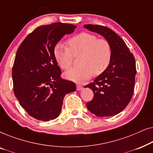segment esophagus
I'll return each instance as SVG.
<instances>
[{
	"label": "esophagus",
	"mask_w": 153,
	"mask_h": 153,
	"mask_svg": "<svg viewBox=\"0 0 153 153\" xmlns=\"http://www.w3.org/2000/svg\"><path fill=\"white\" fill-rule=\"evenodd\" d=\"M82 88H83L82 85H76V90H77V91H81V90H82Z\"/></svg>",
	"instance_id": "esophagus-1"
}]
</instances>
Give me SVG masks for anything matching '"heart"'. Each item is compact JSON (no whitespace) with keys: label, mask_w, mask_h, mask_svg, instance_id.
<instances>
[{"label":"heart","mask_w":153,"mask_h":153,"mask_svg":"<svg viewBox=\"0 0 153 153\" xmlns=\"http://www.w3.org/2000/svg\"><path fill=\"white\" fill-rule=\"evenodd\" d=\"M69 48L58 44L54 56L59 66L66 70L72 63L74 56H79V66L73 67L65 73L68 79L76 83H83L91 78L93 73L102 74L109 65L111 47L104 39H97L95 35L81 33L68 40Z\"/></svg>","instance_id":"heart-1"}]
</instances>
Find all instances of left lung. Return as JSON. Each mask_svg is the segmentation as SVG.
Instances as JSON below:
<instances>
[{
	"mask_svg": "<svg viewBox=\"0 0 153 153\" xmlns=\"http://www.w3.org/2000/svg\"><path fill=\"white\" fill-rule=\"evenodd\" d=\"M83 27L101 35L111 47L109 65L93 83L84 87L94 93L87 108L98 117L115 116L126 107L133 95L137 73L134 57L124 40L110 28L93 24Z\"/></svg>",
	"mask_w": 153,
	"mask_h": 153,
	"instance_id": "1",
	"label": "left lung"
}]
</instances>
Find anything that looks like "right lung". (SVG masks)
<instances>
[{
  "instance_id": "1",
  "label": "right lung",
  "mask_w": 153,
  "mask_h": 153,
  "mask_svg": "<svg viewBox=\"0 0 153 153\" xmlns=\"http://www.w3.org/2000/svg\"><path fill=\"white\" fill-rule=\"evenodd\" d=\"M76 28L62 23L37 27L16 51L12 73L14 95L20 105L37 120L57 118L65 96L76 91L74 82L61 78L54 56L56 44Z\"/></svg>"
}]
</instances>
